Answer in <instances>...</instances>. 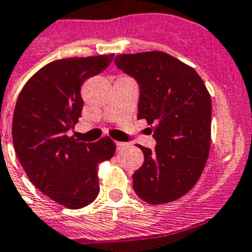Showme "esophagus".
I'll list each match as a JSON object with an SVG mask.
<instances>
[{"label":"esophagus","mask_w":252,"mask_h":252,"mask_svg":"<svg viewBox=\"0 0 252 252\" xmlns=\"http://www.w3.org/2000/svg\"><path fill=\"white\" fill-rule=\"evenodd\" d=\"M116 146H117V150H121V148L125 147V143L124 142H117Z\"/></svg>","instance_id":"34e87169"}]
</instances>
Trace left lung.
<instances>
[{"instance_id":"left-lung-1","label":"left lung","mask_w":252,"mask_h":252,"mask_svg":"<svg viewBox=\"0 0 252 252\" xmlns=\"http://www.w3.org/2000/svg\"><path fill=\"white\" fill-rule=\"evenodd\" d=\"M114 63L139 85L138 118L153 125L157 140L155 150L138 146L144 161L132 188L154 205L177 200L194 187L209 157V92L192 67L165 52L124 54Z\"/></svg>"}]
</instances>
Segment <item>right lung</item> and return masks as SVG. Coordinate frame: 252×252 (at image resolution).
I'll use <instances>...</instances> for the list:
<instances>
[{
    "mask_svg": "<svg viewBox=\"0 0 252 252\" xmlns=\"http://www.w3.org/2000/svg\"><path fill=\"white\" fill-rule=\"evenodd\" d=\"M113 54L55 60L23 87L13 116V144L27 177L50 198L80 209L98 196L97 167L116 153L109 136L87 143L68 135L81 117V85L112 63Z\"/></svg>",
    "mask_w": 252,
    "mask_h": 252,
    "instance_id": "right-lung-1",
    "label": "right lung"
}]
</instances>
